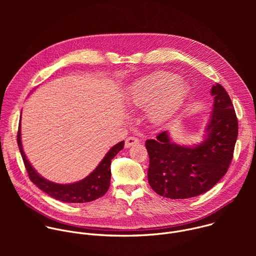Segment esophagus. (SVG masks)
Returning <instances> with one entry per match:
<instances>
[{"mask_svg": "<svg viewBox=\"0 0 256 256\" xmlns=\"http://www.w3.org/2000/svg\"><path fill=\"white\" fill-rule=\"evenodd\" d=\"M138 142H140V140H138V138H134V136H128V138L126 140L124 146H126V148H130V147H132V146H134V144H138Z\"/></svg>", "mask_w": 256, "mask_h": 256, "instance_id": "obj_1", "label": "esophagus"}]
</instances>
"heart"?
<instances>
[{
  "label": "heart",
  "instance_id": "1",
  "mask_svg": "<svg viewBox=\"0 0 256 256\" xmlns=\"http://www.w3.org/2000/svg\"><path fill=\"white\" fill-rule=\"evenodd\" d=\"M188 92V85L177 75L158 70L134 81L128 88L126 100L132 107H147L148 120L161 124L176 114Z\"/></svg>",
  "mask_w": 256,
  "mask_h": 256
}]
</instances>
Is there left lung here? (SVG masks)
<instances>
[{
	"mask_svg": "<svg viewBox=\"0 0 256 256\" xmlns=\"http://www.w3.org/2000/svg\"><path fill=\"white\" fill-rule=\"evenodd\" d=\"M212 112L202 142L194 146L172 142L165 130L146 140L150 164L148 180L161 196L184 200L202 194L227 173L238 136L233 103L220 84L212 87Z\"/></svg>",
	"mask_w": 256,
	"mask_h": 256,
	"instance_id": "8db88e82",
	"label": "left lung"
}]
</instances>
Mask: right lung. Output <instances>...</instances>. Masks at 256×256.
<instances>
[{"label": "right lung", "instance_id": "obj_1", "mask_svg": "<svg viewBox=\"0 0 256 256\" xmlns=\"http://www.w3.org/2000/svg\"><path fill=\"white\" fill-rule=\"evenodd\" d=\"M17 142L30 180L46 194L58 200L68 204L89 202L103 196L107 192L109 186H110L112 160L120 150L124 149V140L114 144L106 153L99 165L84 179L68 184H60L44 178L40 174L36 172V170L28 161L22 148L21 126H19L18 130Z\"/></svg>", "mask_w": 256, "mask_h": 256}]
</instances>
